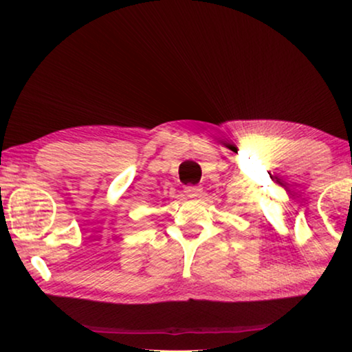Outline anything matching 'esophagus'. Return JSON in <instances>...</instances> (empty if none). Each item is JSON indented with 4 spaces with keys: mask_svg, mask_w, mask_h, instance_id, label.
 I'll return each mask as SVG.
<instances>
[{
    "mask_svg": "<svg viewBox=\"0 0 352 352\" xmlns=\"http://www.w3.org/2000/svg\"><path fill=\"white\" fill-rule=\"evenodd\" d=\"M184 192L187 197H199L200 192H201V187L200 186H186L184 187Z\"/></svg>",
    "mask_w": 352,
    "mask_h": 352,
    "instance_id": "34e87169",
    "label": "esophagus"
}]
</instances>
